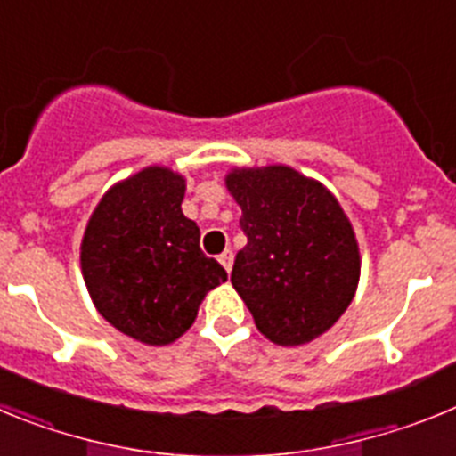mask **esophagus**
<instances>
[{
    "instance_id": "esophagus-1",
    "label": "esophagus",
    "mask_w": 456,
    "mask_h": 456,
    "mask_svg": "<svg viewBox=\"0 0 456 456\" xmlns=\"http://www.w3.org/2000/svg\"><path fill=\"white\" fill-rule=\"evenodd\" d=\"M219 263L224 265L225 272H231V269H232V251H231V248H228V251L221 253V256H219Z\"/></svg>"
}]
</instances>
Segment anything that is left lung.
Returning <instances> with one entry per match:
<instances>
[{
	"mask_svg": "<svg viewBox=\"0 0 456 456\" xmlns=\"http://www.w3.org/2000/svg\"><path fill=\"white\" fill-rule=\"evenodd\" d=\"M247 247L232 288L260 333L294 347L329 331L352 304L361 257L352 224L320 183L288 167L232 171Z\"/></svg>",
	"mask_w": 456,
	"mask_h": 456,
	"instance_id": "left-lung-1",
	"label": "left lung"
}]
</instances>
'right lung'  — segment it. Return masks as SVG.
<instances>
[{
	"label": "right lung",
	"instance_id": "1",
	"mask_svg": "<svg viewBox=\"0 0 456 456\" xmlns=\"http://www.w3.org/2000/svg\"><path fill=\"white\" fill-rule=\"evenodd\" d=\"M184 180L151 167L109 189L88 221L82 273L100 315L146 345H168L196 320L205 294L228 273L200 251L183 215Z\"/></svg>",
	"mask_w": 456,
	"mask_h": 456
}]
</instances>
